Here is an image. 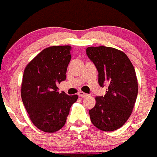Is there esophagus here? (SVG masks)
<instances>
[{"instance_id": "34e87169", "label": "esophagus", "mask_w": 157, "mask_h": 157, "mask_svg": "<svg viewBox=\"0 0 157 157\" xmlns=\"http://www.w3.org/2000/svg\"><path fill=\"white\" fill-rule=\"evenodd\" d=\"M78 95L79 96V97L84 98V97H86V96H88V94H86V93L83 92V91H79L78 92Z\"/></svg>"}]
</instances>
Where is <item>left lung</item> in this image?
<instances>
[{
    "label": "left lung",
    "instance_id": "1",
    "mask_svg": "<svg viewBox=\"0 0 157 157\" xmlns=\"http://www.w3.org/2000/svg\"><path fill=\"white\" fill-rule=\"evenodd\" d=\"M86 53L97 68L99 85H108L105 95L95 98L91 121L101 131H116L128 120L137 97L134 68L128 56L115 48L90 46Z\"/></svg>",
    "mask_w": 157,
    "mask_h": 157
}]
</instances>
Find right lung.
Returning a JSON list of instances; mask_svg holds the SVG:
<instances>
[{
	"label": "right lung",
	"mask_w": 157,
	"mask_h": 157,
	"mask_svg": "<svg viewBox=\"0 0 157 157\" xmlns=\"http://www.w3.org/2000/svg\"><path fill=\"white\" fill-rule=\"evenodd\" d=\"M71 46L46 48L26 65L21 84V98L32 123L46 133L65 125L77 94L59 93L56 85L66 78Z\"/></svg>",
	"instance_id": "1"
}]
</instances>
